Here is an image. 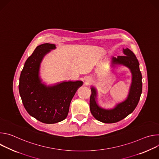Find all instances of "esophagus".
<instances>
[{
    "instance_id": "34e87169",
    "label": "esophagus",
    "mask_w": 159,
    "mask_h": 159,
    "mask_svg": "<svg viewBox=\"0 0 159 159\" xmlns=\"http://www.w3.org/2000/svg\"><path fill=\"white\" fill-rule=\"evenodd\" d=\"M87 79H86V81H89V80H90V79H89V77H87Z\"/></svg>"
}]
</instances>
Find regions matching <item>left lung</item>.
Returning <instances> with one entry per match:
<instances>
[{
  "label": "left lung",
  "instance_id": "left-lung-1",
  "mask_svg": "<svg viewBox=\"0 0 159 159\" xmlns=\"http://www.w3.org/2000/svg\"><path fill=\"white\" fill-rule=\"evenodd\" d=\"M124 56L112 57L111 66L123 65L130 70L132 79L126 99L116 104L112 109H104L99 106L97 101V89L92 86L90 97V110L93 116L104 123H113L126 118L137 107L142 92V76L140 70L139 62L134 54L128 48H123Z\"/></svg>",
  "mask_w": 159,
  "mask_h": 159
}]
</instances>
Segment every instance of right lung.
I'll use <instances>...</instances> for the list:
<instances>
[{
  "label": "right lung",
  "instance_id": "add662e5",
  "mask_svg": "<svg viewBox=\"0 0 159 159\" xmlns=\"http://www.w3.org/2000/svg\"><path fill=\"white\" fill-rule=\"evenodd\" d=\"M56 48L55 44L44 43L38 46L26 61L19 77V91L24 107L29 115L47 124L65 120L69 113L71 101L81 80L63 81L47 85L39 75L44 57Z\"/></svg>",
  "mask_w": 159,
  "mask_h": 159
}]
</instances>
